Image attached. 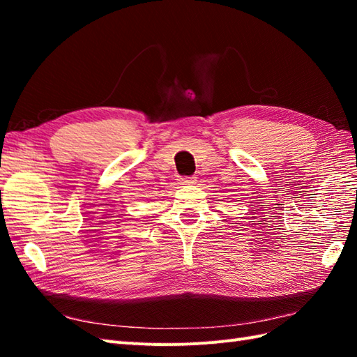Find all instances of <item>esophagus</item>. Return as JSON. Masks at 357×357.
Returning a JSON list of instances; mask_svg holds the SVG:
<instances>
[{
    "label": "esophagus",
    "mask_w": 357,
    "mask_h": 357,
    "mask_svg": "<svg viewBox=\"0 0 357 357\" xmlns=\"http://www.w3.org/2000/svg\"><path fill=\"white\" fill-rule=\"evenodd\" d=\"M181 184H185V185H190V184H195L196 183V178L195 176H184L179 179Z\"/></svg>",
    "instance_id": "34e87169"
}]
</instances>
